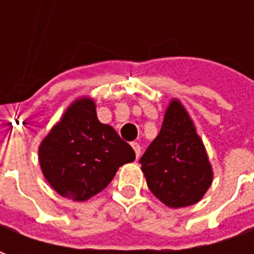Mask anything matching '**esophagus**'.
<instances>
[{
    "instance_id": "obj_1",
    "label": "esophagus",
    "mask_w": 254,
    "mask_h": 254,
    "mask_svg": "<svg viewBox=\"0 0 254 254\" xmlns=\"http://www.w3.org/2000/svg\"><path fill=\"white\" fill-rule=\"evenodd\" d=\"M131 147L132 150L135 151V157L140 158V155H141V147H140V144L138 142H131Z\"/></svg>"
}]
</instances>
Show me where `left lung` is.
Wrapping results in <instances>:
<instances>
[{"instance_id":"obj_1","label":"left lung","mask_w":254,"mask_h":254,"mask_svg":"<svg viewBox=\"0 0 254 254\" xmlns=\"http://www.w3.org/2000/svg\"><path fill=\"white\" fill-rule=\"evenodd\" d=\"M140 164L150 190L170 208L193 205L208 190L213 178L208 154L180 100L170 103Z\"/></svg>"}]
</instances>
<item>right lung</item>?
Segmentation results:
<instances>
[{
  "label": "right lung",
  "mask_w": 254,
  "mask_h": 254,
  "mask_svg": "<svg viewBox=\"0 0 254 254\" xmlns=\"http://www.w3.org/2000/svg\"><path fill=\"white\" fill-rule=\"evenodd\" d=\"M135 160L130 144L99 122L89 97L73 102L39 145L44 177L61 196L83 202L103 190L117 170Z\"/></svg>",
  "instance_id": "obj_1"
}]
</instances>
